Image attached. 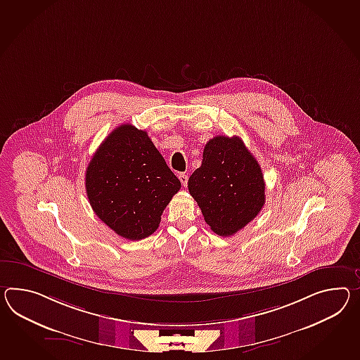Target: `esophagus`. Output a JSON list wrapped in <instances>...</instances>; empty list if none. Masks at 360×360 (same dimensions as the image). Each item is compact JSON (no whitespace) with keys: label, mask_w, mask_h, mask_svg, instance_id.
<instances>
[{"label":"esophagus","mask_w":360,"mask_h":360,"mask_svg":"<svg viewBox=\"0 0 360 360\" xmlns=\"http://www.w3.org/2000/svg\"><path fill=\"white\" fill-rule=\"evenodd\" d=\"M178 178H179V181H181V184H184V186H187V181H188V176L186 173H179L178 174Z\"/></svg>","instance_id":"34e87169"}]
</instances>
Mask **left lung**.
I'll return each instance as SVG.
<instances>
[{"instance_id":"8db88e82","label":"left lung","mask_w":360,"mask_h":360,"mask_svg":"<svg viewBox=\"0 0 360 360\" xmlns=\"http://www.w3.org/2000/svg\"><path fill=\"white\" fill-rule=\"evenodd\" d=\"M188 191L212 230L229 237L245 228L265 202L262 167L239 136H214L202 167L188 178Z\"/></svg>"}]
</instances>
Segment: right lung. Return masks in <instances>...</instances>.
I'll use <instances>...</instances> for the list:
<instances>
[{
  "instance_id": "1",
  "label": "right lung",
  "mask_w": 360,
  "mask_h": 360,
  "mask_svg": "<svg viewBox=\"0 0 360 360\" xmlns=\"http://www.w3.org/2000/svg\"><path fill=\"white\" fill-rule=\"evenodd\" d=\"M181 188L148 134L121 124L101 143L86 170L88 200L120 237L141 240L158 230Z\"/></svg>"
}]
</instances>
